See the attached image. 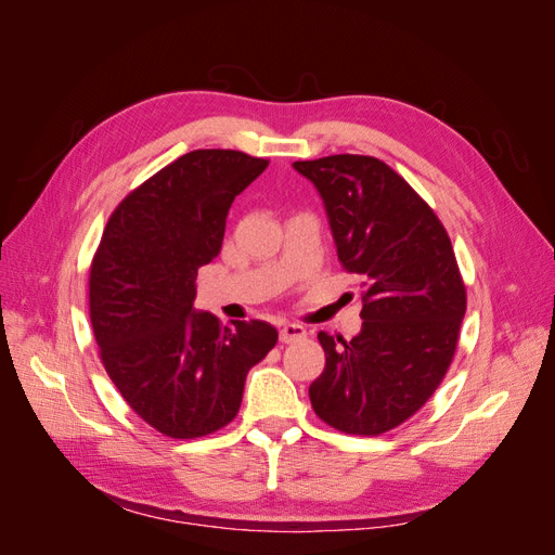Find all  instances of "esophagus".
Returning <instances> with one entry per match:
<instances>
[{"instance_id": "34e87169", "label": "esophagus", "mask_w": 555, "mask_h": 555, "mask_svg": "<svg viewBox=\"0 0 555 555\" xmlns=\"http://www.w3.org/2000/svg\"><path fill=\"white\" fill-rule=\"evenodd\" d=\"M306 335H308V331H306V326H300V324H282V328H280V340L282 343L304 340Z\"/></svg>"}]
</instances>
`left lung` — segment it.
<instances>
[{
	"label": "left lung",
	"mask_w": 555,
	"mask_h": 555,
	"mask_svg": "<svg viewBox=\"0 0 555 555\" xmlns=\"http://www.w3.org/2000/svg\"><path fill=\"white\" fill-rule=\"evenodd\" d=\"M324 201L338 259L361 282V331L349 343L319 331L326 367L310 384L319 418L379 435L438 389L459 343L465 284L442 222L375 157L294 162Z\"/></svg>",
	"instance_id": "1"
}]
</instances>
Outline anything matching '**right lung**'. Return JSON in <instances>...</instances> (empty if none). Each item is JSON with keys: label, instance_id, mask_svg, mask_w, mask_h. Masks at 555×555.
<instances>
[{"label": "right lung", "instance_id": "right-lung-1", "mask_svg": "<svg viewBox=\"0 0 555 555\" xmlns=\"http://www.w3.org/2000/svg\"><path fill=\"white\" fill-rule=\"evenodd\" d=\"M266 159L194 150L115 208L90 271V319L117 391L169 438H201L241 410L247 371L278 343L251 319L194 310L198 268L222 249L229 208Z\"/></svg>", "mask_w": 555, "mask_h": 555}]
</instances>
